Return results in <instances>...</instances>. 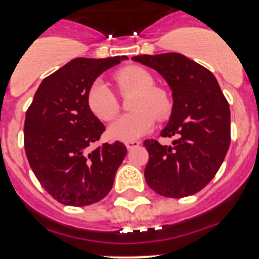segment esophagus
Masks as SVG:
<instances>
[{
    "mask_svg": "<svg viewBox=\"0 0 259 259\" xmlns=\"http://www.w3.org/2000/svg\"><path fill=\"white\" fill-rule=\"evenodd\" d=\"M139 144L140 143L139 142H127V143H125V145H126V148H127V150H132V149H134V148H138V146H139Z\"/></svg>",
    "mask_w": 259,
    "mask_h": 259,
    "instance_id": "34e87169",
    "label": "esophagus"
}]
</instances>
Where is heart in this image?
Listing matches in <instances>:
<instances>
[{
	"instance_id": "b5f03b06",
	"label": "heart",
	"mask_w": 259,
	"mask_h": 259,
	"mask_svg": "<svg viewBox=\"0 0 259 259\" xmlns=\"http://www.w3.org/2000/svg\"><path fill=\"white\" fill-rule=\"evenodd\" d=\"M115 81L122 91L134 90L130 108L132 113L124 114L111 122L108 137L116 142H134L148 134L155 124V116H168L171 101L168 93L154 86V77L139 66H127L115 74ZM90 110L99 119L111 120L119 111V104L110 86L103 79L94 81L88 93Z\"/></svg>"
}]
</instances>
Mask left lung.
I'll return each mask as SVG.
<instances>
[{"mask_svg": "<svg viewBox=\"0 0 259 259\" xmlns=\"http://www.w3.org/2000/svg\"><path fill=\"white\" fill-rule=\"evenodd\" d=\"M163 76L173 106L161 137L171 145L144 142L149 153L144 177L149 187L168 198L193 195L214 178L231 144V111L215 76L177 52L132 57Z\"/></svg>", "mask_w": 259, "mask_h": 259, "instance_id": "left-lung-1", "label": "left lung"}]
</instances>
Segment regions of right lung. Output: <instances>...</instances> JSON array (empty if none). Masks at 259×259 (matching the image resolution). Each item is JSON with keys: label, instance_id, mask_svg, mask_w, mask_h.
I'll return each mask as SVG.
<instances>
[{"label": "right lung", "instance_id": "right-lung-1", "mask_svg": "<svg viewBox=\"0 0 259 259\" xmlns=\"http://www.w3.org/2000/svg\"><path fill=\"white\" fill-rule=\"evenodd\" d=\"M122 60L127 57L71 60L42 80L26 113L27 160L41 185L62 204L85 207L105 198L126 155L120 142L89 150L105 130L89 108V89Z\"/></svg>", "mask_w": 259, "mask_h": 259}]
</instances>
